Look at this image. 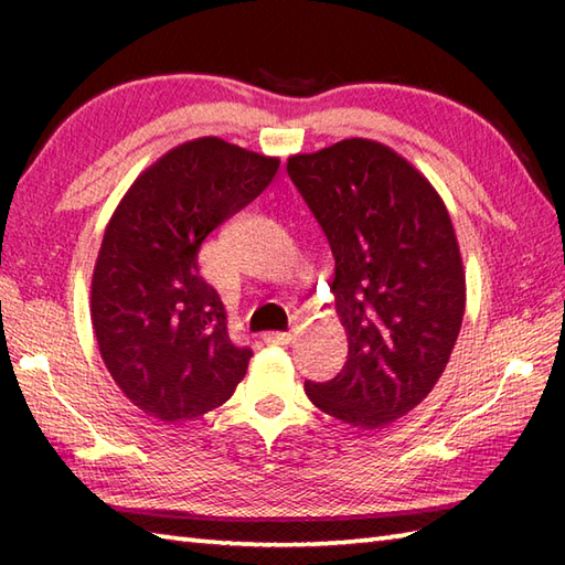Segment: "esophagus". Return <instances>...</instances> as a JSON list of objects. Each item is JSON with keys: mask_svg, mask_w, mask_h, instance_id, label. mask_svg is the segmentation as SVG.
<instances>
[{"mask_svg": "<svg viewBox=\"0 0 565 565\" xmlns=\"http://www.w3.org/2000/svg\"><path fill=\"white\" fill-rule=\"evenodd\" d=\"M262 340L267 344H291L296 340V330H291V332H264Z\"/></svg>", "mask_w": 565, "mask_h": 565, "instance_id": "1", "label": "esophagus"}]
</instances>
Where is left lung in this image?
<instances>
[{
  "mask_svg": "<svg viewBox=\"0 0 565 565\" xmlns=\"http://www.w3.org/2000/svg\"><path fill=\"white\" fill-rule=\"evenodd\" d=\"M291 182L326 233L347 362L306 381L310 403L362 429L423 403L447 369L466 308L459 243L437 189L388 146L347 138L289 158Z\"/></svg>",
  "mask_w": 565,
  "mask_h": 565,
  "instance_id": "left-lung-1",
  "label": "left lung"
}]
</instances>
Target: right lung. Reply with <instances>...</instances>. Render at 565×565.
Here are the masks:
<instances>
[{"mask_svg":"<svg viewBox=\"0 0 565 565\" xmlns=\"http://www.w3.org/2000/svg\"><path fill=\"white\" fill-rule=\"evenodd\" d=\"M276 170L279 158L196 138L150 164L116 206L92 276V326L116 386L146 415L201 417L243 381L252 352L227 334L199 252Z\"/></svg>","mask_w":565,"mask_h":565,"instance_id":"obj_1","label":"right lung"}]
</instances>
